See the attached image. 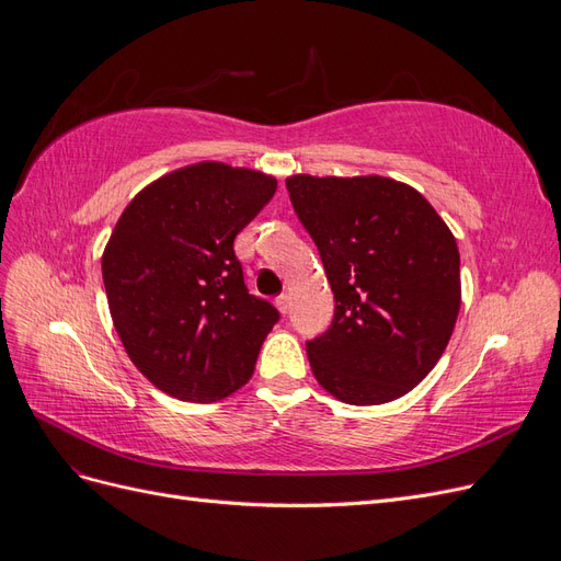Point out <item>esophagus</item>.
<instances>
[{"label": "esophagus", "instance_id": "34e87169", "mask_svg": "<svg viewBox=\"0 0 561 561\" xmlns=\"http://www.w3.org/2000/svg\"><path fill=\"white\" fill-rule=\"evenodd\" d=\"M274 304H276L280 313H287V311H290V297H287V295H278Z\"/></svg>", "mask_w": 561, "mask_h": 561}]
</instances>
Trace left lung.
I'll return each mask as SVG.
<instances>
[{"instance_id":"obj_1","label":"left lung","mask_w":561,"mask_h":561,"mask_svg":"<svg viewBox=\"0 0 561 561\" xmlns=\"http://www.w3.org/2000/svg\"><path fill=\"white\" fill-rule=\"evenodd\" d=\"M285 186L334 293L332 325L307 342L313 377L348 404L410 393L461 309L454 233L414 186L390 178L295 175Z\"/></svg>"}]
</instances>
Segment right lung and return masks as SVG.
<instances>
[{"label":"right lung","mask_w":561,"mask_h":561,"mask_svg":"<svg viewBox=\"0 0 561 561\" xmlns=\"http://www.w3.org/2000/svg\"><path fill=\"white\" fill-rule=\"evenodd\" d=\"M276 178L203 161L135 196L103 252L118 339L163 393L215 402L248 383L280 313L248 293L233 239L276 194Z\"/></svg>","instance_id":"right-lung-1"}]
</instances>
